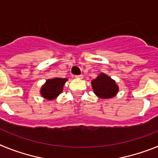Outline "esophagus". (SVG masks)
Returning a JSON list of instances; mask_svg holds the SVG:
<instances>
[{"label": "esophagus", "mask_w": 158, "mask_h": 158, "mask_svg": "<svg viewBox=\"0 0 158 158\" xmlns=\"http://www.w3.org/2000/svg\"><path fill=\"white\" fill-rule=\"evenodd\" d=\"M75 77H76L77 79H82V78H83V75H77Z\"/></svg>", "instance_id": "34e87169"}]
</instances>
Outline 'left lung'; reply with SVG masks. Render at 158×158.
<instances>
[{
    "instance_id": "left-lung-1",
    "label": "left lung",
    "mask_w": 158,
    "mask_h": 158,
    "mask_svg": "<svg viewBox=\"0 0 158 158\" xmlns=\"http://www.w3.org/2000/svg\"><path fill=\"white\" fill-rule=\"evenodd\" d=\"M93 93L101 99H111L118 93V86L115 80L101 73L91 81Z\"/></svg>"
}]
</instances>
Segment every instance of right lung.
I'll return each instance as SVG.
<instances>
[{
  "instance_id": "add662e5",
  "label": "right lung",
  "mask_w": 158,
  "mask_h": 158,
  "mask_svg": "<svg viewBox=\"0 0 158 158\" xmlns=\"http://www.w3.org/2000/svg\"><path fill=\"white\" fill-rule=\"evenodd\" d=\"M68 78L54 77L47 79L40 89V95L48 100L56 99L63 91V87Z\"/></svg>"
}]
</instances>
